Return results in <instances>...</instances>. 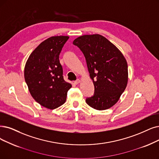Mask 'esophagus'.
<instances>
[{
	"label": "esophagus",
	"instance_id": "34e87169",
	"mask_svg": "<svg viewBox=\"0 0 159 159\" xmlns=\"http://www.w3.org/2000/svg\"><path fill=\"white\" fill-rule=\"evenodd\" d=\"M80 80H79V79H77L75 81H74V84L75 85H78V84H79L80 83Z\"/></svg>",
	"mask_w": 159,
	"mask_h": 159
}]
</instances>
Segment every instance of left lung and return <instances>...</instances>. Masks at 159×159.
<instances>
[{"label":"left lung","instance_id":"8db88e82","mask_svg":"<svg viewBox=\"0 0 159 159\" xmlns=\"http://www.w3.org/2000/svg\"><path fill=\"white\" fill-rule=\"evenodd\" d=\"M73 44L84 53L94 86L87 104L97 110L110 108L117 103L128 82V65L122 53L100 34L83 35Z\"/></svg>","mask_w":159,"mask_h":159}]
</instances>
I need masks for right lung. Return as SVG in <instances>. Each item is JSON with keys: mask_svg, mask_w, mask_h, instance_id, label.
<instances>
[{"mask_svg": "<svg viewBox=\"0 0 159 159\" xmlns=\"http://www.w3.org/2000/svg\"><path fill=\"white\" fill-rule=\"evenodd\" d=\"M69 37L52 36L42 42L25 66V80L31 96L41 106L53 110L65 102L72 85L63 78L59 55Z\"/></svg>", "mask_w": 159, "mask_h": 159, "instance_id": "add662e5", "label": "right lung"}]
</instances>
